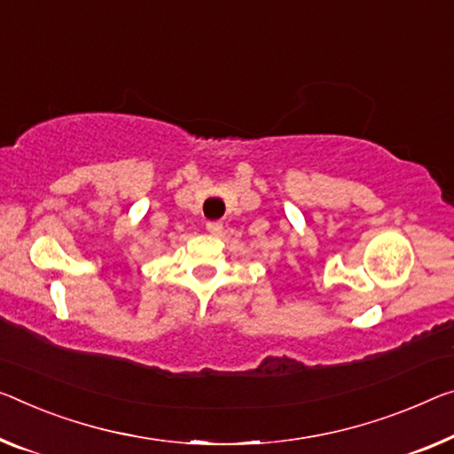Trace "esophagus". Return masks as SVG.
Listing matches in <instances>:
<instances>
[{
  "label": "esophagus",
  "mask_w": 454,
  "mask_h": 454,
  "mask_svg": "<svg viewBox=\"0 0 454 454\" xmlns=\"http://www.w3.org/2000/svg\"><path fill=\"white\" fill-rule=\"evenodd\" d=\"M207 231L211 235H219L223 231V223L221 221H208L207 223Z\"/></svg>",
  "instance_id": "1"
}]
</instances>
